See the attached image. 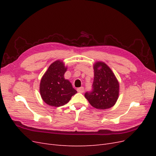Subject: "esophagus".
<instances>
[{
  "mask_svg": "<svg viewBox=\"0 0 156 156\" xmlns=\"http://www.w3.org/2000/svg\"><path fill=\"white\" fill-rule=\"evenodd\" d=\"M77 90L78 92L79 93H83L84 92V87H79L77 89Z\"/></svg>",
  "mask_w": 156,
  "mask_h": 156,
  "instance_id": "34e87169",
  "label": "esophagus"
}]
</instances>
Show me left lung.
<instances>
[{"instance_id":"left-lung-1","label":"left lung","mask_w":156,"mask_h":156,"mask_svg":"<svg viewBox=\"0 0 156 156\" xmlns=\"http://www.w3.org/2000/svg\"><path fill=\"white\" fill-rule=\"evenodd\" d=\"M94 78L91 92L84 96L92 107L107 109L115 105L119 96V83L114 73L103 62L94 64Z\"/></svg>"}]
</instances>
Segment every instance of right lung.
<instances>
[{
    "mask_svg": "<svg viewBox=\"0 0 156 156\" xmlns=\"http://www.w3.org/2000/svg\"><path fill=\"white\" fill-rule=\"evenodd\" d=\"M62 61L56 60L52 63L42 77L40 84V95L45 103L52 107L64 105L77 93L68 80L65 79L66 72Z\"/></svg>",
    "mask_w": 156,
    "mask_h": 156,
    "instance_id": "right-lung-1",
    "label": "right lung"
}]
</instances>
